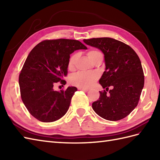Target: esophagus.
<instances>
[{"instance_id":"1","label":"esophagus","mask_w":160,"mask_h":160,"mask_svg":"<svg viewBox=\"0 0 160 160\" xmlns=\"http://www.w3.org/2000/svg\"><path fill=\"white\" fill-rule=\"evenodd\" d=\"M79 90H82L83 91H89V89H87V88H81V87H78V88Z\"/></svg>"}]
</instances>
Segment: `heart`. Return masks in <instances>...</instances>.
Listing matches in <instances>:
<instances>
[{
    "mask_svg": "<svg viewBox=\"0 0 160 160\" xmlns=\"http://www.w3.org/2000/svg\"><path fill=\"white\" fill-rule=\"evenodd\" d=\"M98 52H98L97 50H91L87 53L88 57L89 58L90 60H91L95 54L98 53ZM78 57V55L77 53H74L70 57L69 62H68V68H69V69L72 70L74 69ZM97 79L98 75L96 73L80 71V72H78L77 73L71 76L70 82L71 84H73V85L76 87L81 88H88L92 86Z\"/></svg>",
    "mask_w": 160,
    "mask_h": 160,
    "instance_id": "heart-1",
    "label": "heart"
}]
</instances>
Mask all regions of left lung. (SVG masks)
I'll return each instance as SVG.
<instances>
[{
	"instance_id": "obj_1",
	"label": "left lung",
	"mask_w": 160,
	"mask_h": 160,
	"mask_svg": "<svg viewBox=\"0 0 160 160\" xmlns=\"http://www.w3.org/2000/svg\"><path fill=\"white\" fill-rule=\"evenodd\" d=\"M87 45L100 49L104 56L105 71L99 80L107 94L100 91V98L92 104L96 113L105 120L117 121L127 117L137 107L143 89L144 76L141 61L131 47L114 38L84 39Z\"/></svg>"
}]
</instances>
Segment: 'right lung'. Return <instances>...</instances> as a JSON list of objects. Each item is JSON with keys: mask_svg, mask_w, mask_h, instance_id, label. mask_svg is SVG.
Segmentation results:
<instances>
[{"mask_svg": "<svg viewBox=\"0 0 160 160\" xmlns=\"http://www.w3.org/2000/svg\"><path fill=\"white\" fill-rule=\"evenodd\" d=\"M87 49L76 40L57 39L44 40L30 52L18 82L23 103L37 120L52 122L65 115L77 88L56 91L53 85L59 81L65 82L62 78L68 73L70 54Z\"/></svg>", "mask_w": 160, "mask_h": 160, "instance_id": "1", "label": "right lung"}]
</instances>
